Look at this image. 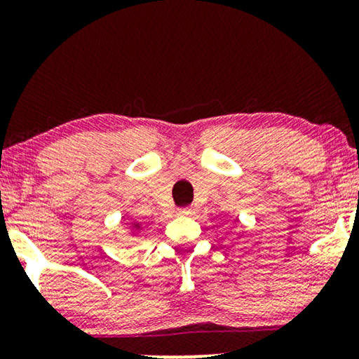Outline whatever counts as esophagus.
Returning <instances> with one entry per match:
<instances>
[{"label": "esophagus", "mask_w": 359, "mask_h": 359, "mask_svg": "<svg viewBox=\"0 0 359 359\" xmlns=\"http://www.w3.org/2000/svg\"><path fill=\"white\" fill-rule=\"evenodd\" d=\"M180 215H193L194 214V209L193 208H181L178 210Z\"/></svg>", "instance_id": "obj_1"}]
</instances>
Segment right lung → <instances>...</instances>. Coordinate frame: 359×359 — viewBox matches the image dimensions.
Listing matches in <instances>:
<instances>
[{
  "label": "right lung",
  "instance_id": "add662e5",
  "mask_svg": "<svg viewBox=\"0 0 359 359\" xmlns=\"http://www.w3.org/2000/svg\"><path fill=\"white\" fill-rule=\"evenodd\" d=\"M132 227H134L135 232H140V224H132Z\"/></svg>",
  "mask_w": 359,
  "mask_h": 359
}]
</instances>
